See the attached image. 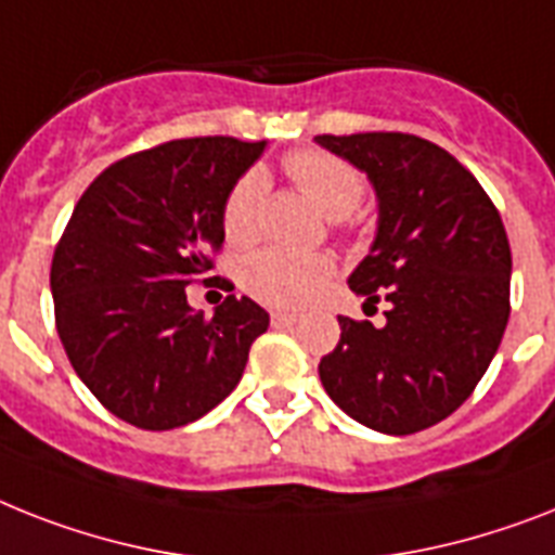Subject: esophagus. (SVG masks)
<instances>
[{
    "label": "esophagus",
    "instance_id": "esophagus-1",
    "mask_svg": "<svg viewBox=\"0 0 555 555\" xmlns=\"http://www.w3.org/2000/svg\"><path fill=\"white\" fill-rule=\"evenodd\" d=\"M273 324H296L299 322V313H285V310H276V313H273Z\"/></svg>",
    "mask_w": 555,
    "mask_h": 555
}]
</instances>
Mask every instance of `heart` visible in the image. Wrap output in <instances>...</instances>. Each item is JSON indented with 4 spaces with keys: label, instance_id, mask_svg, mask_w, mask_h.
Here are the masks:
<instances>
[{
    "label": "heart",
    "instance_id": "1",
    "mask_svg": "<svg viewBox=\"0 0 555 555\" xmlns=\"http://www.w3.org/2000/svg\"><path fill=\"white\" fill-rule=\"evenodd\" d=\"M285 170L319 210L331 219L350 216L362 205V173L322 151H296L285 159ZM268 196L264 170H247L224 202V233L236 245L256 238L262 228V207ZM333 279V262L322 254H296L287 247H264L242 268V285L256 299L276 308H299L317 299Z\"/></svg>",
    "mask_w": 555,
    "mask_h": 555
}]
</instances>
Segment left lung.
<instances>
[{
    "label": "left lung",
    "instance_id": "obj_1",
    "mask_svg": "<svg viewBox=\"0 0 555 555\" xmlns=\"http://www.w3.org/2000/svg\"><path fill=\"white\" fill-rule=\"evenodd\" d=\"M376 193V236L348 285L385 299V327L339 317L319 362L333 402L359 425L408 436L448 418L493 362L511 317V245L476 176L410 133L317 137Z\"/></svg>",
    "mask_w": 555,
    "mask_h": 555
}]
</instances>
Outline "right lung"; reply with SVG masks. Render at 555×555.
Segmentation results:
<instances>
[{"mask_svg": "<svg viewBox=\"0 0 555 555\" xmlns=\"http://www.w3.org/2000/svg\"><path fill=\"white\" fill-rule=\"evenodd\" d=\"M264 142L176 139L93 179L51 264L56 331L76 376L142 430L191 425L233 393L270 317L228 299L205 319L184 287L224 242V202Z\"/></svg>", "mask_w": 555, "mask_h": 555, "instance_id": "add662e5", "label": "right lung"}]
</instances>
